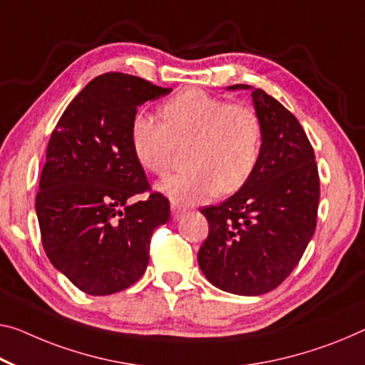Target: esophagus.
Listing matches in <instances>:
<instances>
[{
	"label": "esophagus",
	"instance_id": "34e87169",
	"mask_svg": "<svg viewBox=\"0 0 365 365\" xmlns=\"http://www.w3.org/2000/svg\"><path fill=\"white\" fill-rule=\"evenodd\" d=\"M187 209L184 205H179V204H175V202H173L171 204V214H173V217L175 218H181L182 215H184V212H186Z\"/></svg>",
	"mask_w": 365,
	"mask_h": 365
}]
</instances>
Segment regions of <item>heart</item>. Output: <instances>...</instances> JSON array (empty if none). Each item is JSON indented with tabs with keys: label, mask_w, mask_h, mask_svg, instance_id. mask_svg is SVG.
I'll return each mask as SVG.
<instances>
[{
	"label": "heart",
	"mask_w": 365,
	"mask_h": 365,
	"mask_svg": "<svg viewBox=\"0 0 365 365\" xmlns=\"http://www.w3.org/2000/svg\"><path fill=\"white\" fill-rule=\"evenodd\" d=\"M161 122L133 115L130 145L138 165L153 175L170 170L175 147L187 145L189 171L163 179L158 190L175 204L190 205L232 194L253 175L262 151L264 127L255 109L186 89L165 101Z\"/></svg>",
	"instance_id": "heart-1"
}]
</instances>
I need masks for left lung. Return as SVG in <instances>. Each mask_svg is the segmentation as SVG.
<instances>
[{"label": "left lung", "instance_id": "obj_1", "mask_svg": "<svg viewBox=\"0 0 365 365\" xmlns=\"http://www.w3.org/2000/svg\"><path fill=\"white\" fill-rule=\"evenodd\" d=\"M250 86L235 85L230 89ZM264 127L257 166L237 194L200 212L209 237L197 261L210 284L237 295L271 292L290 276L317 228L319 178L313 147L297 117L253 89Z\"/></svg>", "mask_w": 365, "mask_h": 365}]
</instances>
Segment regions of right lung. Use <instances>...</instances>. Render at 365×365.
Returning a JSON list of instances; mask_svg holds the SVG:
<instances>
[{
	"instance_id": "obj_1",
	"label": "right lung",
	"mask_w": 365,
	"mask_h": 365,
	"mask_svg": "<svg viewBox=\"0 0 365 365\" xmlns=\"http://www.w3.org/2000/svg\"><path fill=\"white\" fill-rule=\"evenodd\" d=\"M143 78L110 71L88 83L47 145L36 212L50 262L89 295L125 290L143 276L155 228L170 200L150 192L130 145V122L147 101L170 94Z\"/></svg>"
}]
</instances>
